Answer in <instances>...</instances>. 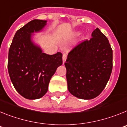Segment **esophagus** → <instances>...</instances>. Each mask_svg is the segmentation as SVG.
Masks as SVG:
<instances>
[{
  "instance_id": "34e87169",
  "label": "esophagus",
  "mask_w": 127,
  "mask_h": 127,
  "mask_svg": "<svg viewBox=\"0 0 127 127\" xmlns=\"http://www.w3.org/2000/svg\"><path fill=\"white\" fill-rule=\"evenodd\" d=\"M66 59H67V55L66 54H63V57H62V60H63V63L64 64L65 62L66 61Z\"/></svg>"
}]
</instances>
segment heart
Masks as SVG:
<instances>
[{
  "instance_id": "obj_1",
  "label": "heart",
  "mask_w": 127,
  "mask_h": 127,
  "mask_svg": "<svg viewBox=\"0 0 127 127\" xmlns=\"http://www.w3.org/2000/svg\"><path fill=\"white\" fill-rule=\"evenodd\" d=\"M79 33H80V32H76V33H74V35H79Z\"/></svg>"
}]
</instances>
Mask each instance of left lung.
<instances>
[{"label": "left lung", "mask_w": 127, "mask_h": 127, "mask_svg": "<svg viewBox=\"0 0 127 127\" xmlns=\"http://www.w3.org/2000/svg\"><path fill=\"white\" fill-rule=\"evenodd\" d=\"M65 66L72 95L85 100L97 97L107 85L113 69V50L107 38L96 28L89 41L69 52Z\"/></svg>", "instance_id": "8db88e82"}]
</instances>
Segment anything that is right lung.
Listing matches in <instances>:
<instances>
[{"instance_id":"obj_1","label":"right lung","mask_w":127,"mask_h":127,"mask_svg":"<svg viewBox=\"0 0 127 127\" xmlns=\"http://www.w3.org/2000/svg\"><path fill=\"white\" fill-rule=\"evenodd\" d=\"M47 21L33 20L16 32L9 50L8 68L13 86L24 98L42 97L57 69L62 64V54L48 55L32 41L33 33L39 32Z\"/></svg>"}]
</instances>
